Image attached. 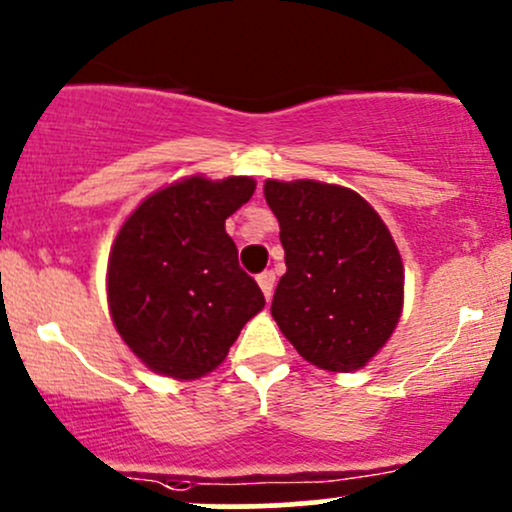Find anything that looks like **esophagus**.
<instances>
[{
  "label": "esophagus",
  "instance_id": "34e87169",
  "mask_svg": "<svg viewBox=\"0 0 512 512\" xmlns=\"http://www.w3.org/2000/svg\"><path fill=\"white\" fill-rule=\"evenodd\" d=\"M274 272H262V274H257V284H260V289H262V294H265V299L269 301L272 299V294H274Z\"/></svg>",
  "mask_w": 512,
  "mask_h": 512
}]
</instances>
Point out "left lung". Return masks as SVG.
<instances>
[{
  "instance_id": "obj_1",
  "label": "left lung",
  "mask_w": 512,
  "mask_h": 512,
  "mask_svg": "<svg viewBox=\"0 0 512 512\" xmlns=\"http://www.w3.org/2000/svg\"><path fill=\"white\" fill-rule=\"evenodd\" d=\"M286 274L272 316L328 372H355L384 347L403 306V262L389 228L357 192L313 179L265 184Z\"/></svg>"
}]
</instances>
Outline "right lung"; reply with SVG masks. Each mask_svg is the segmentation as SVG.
I'll use <instances>...</instances> for the list:
<instances>
[{"instance_id": "right-lung-1", "label": "right lung", "mask_w": 512, "mask_h": 512, "mask_svg": "<svg viewBox=\"0 0 512 512\" xmlns=\"http://www.w3.org/2000/svg\"><path fill=\"white\" fill-rule=\"evenodd\" d=\"M252 192L250 177H189L148 196L116 235L111 318L153 372L174 379L209 374L265 306L226 233V218Z\"/></svg>"}]
</instances>
